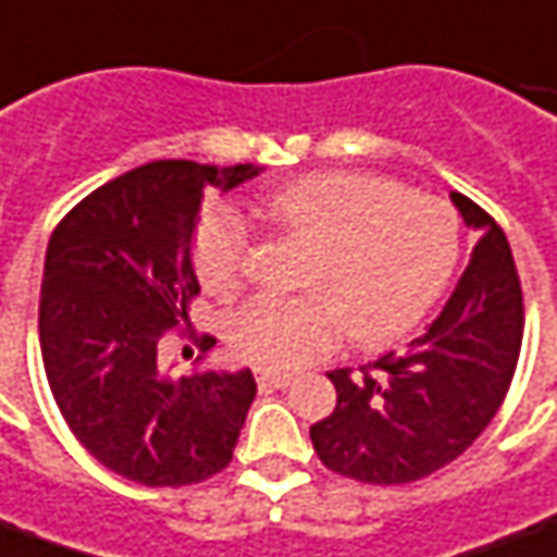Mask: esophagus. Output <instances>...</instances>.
<instances>
[{
	"mask_svg": "<svg viewBox=\"0 0 557 557\" xmlns=\"http://www.w3.org/2000/svg\"><path fill=\"white\" fill-rule=\"evenodd\" d=\"M257 385H260V391L287 388V385H290V375L272 373V370H257Z\"/></svg>",
	"mask_w": 557,
	"mask_h": 557,
	"instance_id": "34e87169",
	"label": "esophagus"
}]
</instances>
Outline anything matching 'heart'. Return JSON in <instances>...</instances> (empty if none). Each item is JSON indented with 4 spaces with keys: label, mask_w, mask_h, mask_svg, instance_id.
Here are the masks:
<instances>
[{
    "label": "heart",
    "mask_w": 557,
    "mask_h": 557,
    "mask_svg": "<svg viewBox=\"0 0 557 557\" xmlns=\"http://www.w3.org/2000/svg\"><path fill=\"white\" fill-rule=\"evenodd\" d=\"M263 212L309 245L300 297H255L227 321L233 351L263 370H297L336 333L355 345L403 336L433 306L461 251V224L431 194L367 172H312L272 190ZM248 230L227 206L199 218L194 267L212 294L242 285Z\"/></svg>",
    "instance_id": "heart-1"
}]
</instances>
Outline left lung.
<instances>
[{
	"label": "left lung",
	"instance_id": "left-lung-1",
	"mask_svg": "<svg viewBox=\"0 0 557 557\" xmlns=\"http://www.w3.org/2000/svg\"><path fill=\"white\" fill-rule=\"evenodd\" d=\"M476 245L461 282L406 351L370 367L333 370L336 409L312 424L321 463L367 485H406L443 470L497 416L521 351L524 306L504 230L451 194Z\"/></svg>",
	"mask_w": 557,
	"mask_h": 557
}]
</instances>
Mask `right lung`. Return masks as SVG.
<instances>
[{
    "label": "right lung",
    "mask_w": 557,
    "mask_h": 557,
    "mask_svg": "<svg viewBox=\"0 0 557 557\" xmlns=\"http://www.w3.org/2000/svg\"><path fill=\"white\" fill-rule=\"evenodd\" d=\"M260 166L157 160L96 187L57 224L41 278L38 339L69 431L102 467L148 488L221 473L255 400L251 370L172 379L166 330L199 294L190 242L209 187ZM214 339L209 336L202 351Z\"/></svg>",
    "instance_id": "obj_1"
}]
</instances>
